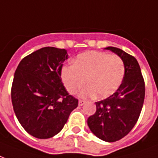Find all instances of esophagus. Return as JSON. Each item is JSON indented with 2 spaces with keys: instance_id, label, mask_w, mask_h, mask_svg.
I'll return each mask as SVG.
<instances>
[{
  "instance_id": "34e87169",
  "label": "esophagus",
  "mask_w": 158,
  "mask_h": 158,
  "mask_svg": "<svg viewBox=\"0 0 158 158\" xmlns=\"http://www.w3.org/2000/svg\"><path fill=\"white\" fill-rule=\"evenodd\" d=\"M85 103H86V101L81 100V99H80V100H79V106H83L84 104H85Z\"/></svg>"
}]
</instances>
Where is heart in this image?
Returning <instances> with one entry per match:
<instances>
[{"instance_id": "heart-1", "label": "heart", "mask_w": 158, "mask_h": 158, "mask_svg": "<svg viewBox=\"0 0 158 158\" xmlns=\"http://www.w3.org/2000/svg\"><path fill=\"white\" fill-rule=\"evenodd\" d=\"M125 74L122 58L107 53L90 51L77 56L74 65L62 69L61 77L69 92L74 94L83 87L82 97L108 98L118 89Z\"/></svg>"}]
</instances>
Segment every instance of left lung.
Wrapping results in <instances>:
<instances>
[{
	"mask_svg": "<svg viewBox=\"0 0 158 158\" xmlns=\"http://www.w3.org/2000/svg\"><path fill=\"white\" fill-rule=\"evenodd\" d=\"M122 58L123 83L114 94L96 102V112L88 118L91 132L101 140L113 143L127 135L138 121L145 97V84L138 60L116 47H106Z\"/></svg>",
	"mask_w": 158,
	"mask_h": 158,
	"instance_id": "left-lung-1",
	"label": "left lung"
}]
</instances>
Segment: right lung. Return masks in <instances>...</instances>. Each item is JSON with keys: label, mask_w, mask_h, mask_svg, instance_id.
<instances>
[{"label": "right lung", "mask_w": 158, "mask_h": 158, "mask_svg": "<svg viewBox=\"0 0 158 158\" xmlns=\"http://www.w3.org/2000/svg\"><path fill=\"white\" fill-rule=\"evenodd\" d=\"M67 50L44 47L24 58L15 72L11 101L18 121L29 134L45 139L58 134L78 99L69 94L61 79Z\"/></svg>", "instance_id": "obj_1"}]
</instances>
